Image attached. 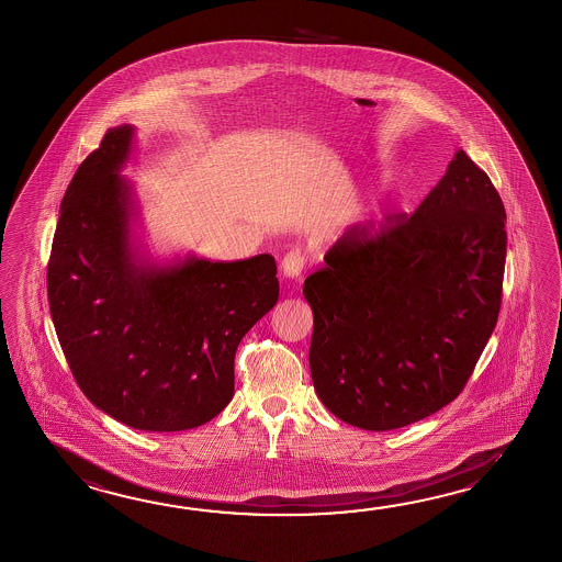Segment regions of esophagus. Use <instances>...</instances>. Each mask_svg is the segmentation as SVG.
Masks as SVG:
<instances>
[{"instance_id": "esophagus-1", "label": "esophagus", "mask_w": 562, "mask_h": 562, "mask_svg": "<svg viewBox=\"0 0 562 562\" xmlns=\"http://www.w3.org/2000/svg\"><path fill=\"white\" fill-rule=\"evenodd\" d=\"M304 262H306V254L302 248H294V250H290V252L282 258V272L288 278H294V280H299L300 274H302V268H304Z\"/></svg>"}]
</instances>
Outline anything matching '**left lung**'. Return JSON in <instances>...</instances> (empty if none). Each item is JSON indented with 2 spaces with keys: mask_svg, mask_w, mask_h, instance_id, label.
<instances>
[{
  "mask_svg": "<svg viewBox=\"0 0 562 562\" xmlns=\"http://www.w3.org/2000/svg\"><path fill=\"white\" fill-rule=\"evenodd\" d=\"M504 222L491 178L459 149L411 216L334 241L304 282L310 372L334 416L394 430L459 396L498 321Z\"/></svg>",
  "mask_w": 562,
  "mask_h": 562,
  "instance_id": "obj_1",
  "label": "left lung"
}]
</instances>
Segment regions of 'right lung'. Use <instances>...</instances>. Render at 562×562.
I'll list each match as a JSON object with an SVG mask.
<instances>
[{"mask_svg": "<svg viewBox=\"0 0 562 562\" xmlns=\"http://www.w3.org/2000/svg\"><path fill=\"white\" fill-rule=\"evenodd\" d=\"M134 130L110 127L61 200L47 300L81 392L138 430L176 432L234 396L244 334L278 302L276 260L139 262L130 246V186L117 173Z\"/></svg>", "mask_w": 562, "mask_h": 562, "instance_id": "1", "label": "right lung"}]
</instances>
